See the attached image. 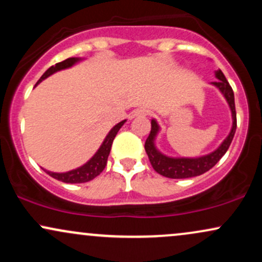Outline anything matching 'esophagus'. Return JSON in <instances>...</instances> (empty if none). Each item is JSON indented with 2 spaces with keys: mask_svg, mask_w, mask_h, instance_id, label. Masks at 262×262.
I'll return each instance as SVG.
<instances>
[{
  "mask_svg": "<svg viewBox=\"0 0 262 262\" xmlns=\"http://www.w3.org/2000/svg\"><path fill=\"white\" fill-rule=\"evenodd\" d=\"M148 114H150V111L146 110V108H139V110H137L134 112L135 117H145Z\"/></svg>",
  "mask_w": 262,
  "mask_h": 262,
  "instance_id": "34e87169",
  "label": "esophagus"
}]
</instances>
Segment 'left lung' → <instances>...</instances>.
<instances>
[{
  "instance_id": "8db88e82",
  "label": "left lung",
  "mask_w": 262,
  "mask_h": 262,
  "mask_svg": "<svg viewBox=\"0 0 262 262\" xmlns=\"http://www.w3.org/2000/svg\"><path fill=\"white\" fill-rule=\"evenodd\" d=\"M214 75L218 80L212 82V85L217 87L219 91L222 92L231 111L233 124H231L229 134L223 140V143L214 151L209 152V154L200 156V158H171V156L164 155L156 148L155 139L159 130H160V127H159L158 122L155 119H151V130H150L148 139L145 141V151L148 154L151 166L160 175L169 177V179H188V177L200 176L212 169L223 158L227 150L229 149L230 143L236 130V112L235 102H234V92L221 69L215 70Z\"/></svg>"
}]
</instances>
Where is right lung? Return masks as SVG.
Returning a JSON list of instances; mask_svg holds the SVG:
<instances>
[{
	"instance_id": "obj_1",
	"label": "right lung",
	"mask_w": 262,
	"mask_h": 262,
	"mask_svg": "<svg viewBox=\"0 0 262 262\" xmlns=\"http://www.w3.org/2000/svg\"><path fill=\"white\" fill-rule=\"evenodd\" d=\"M81 60H82L81 58H69L64 60V61L58 62V64H55L45 71L43 76H41L40 79L38 80V82L35 83V86L39 85V83H40L43 80L47 79V77H49L50 75H53L54 73H58L60 70H64V69L71 68V66H74L76 62L81 61ZM125 122H127V119L119 122L118 124H116L112 129H111L110 133L107 134L106 138H104L103 143L101 144L100 149H98L97 151H96V154L93 155L92 158L86 162V164H83L82 166L77 167V169L75 170L68 171V172H52V171H48V170H44V171L49 176L54 177L55 180H59V181L66 182V183H83V182L91 181V180L95 179V177L100 175L102 171H103L104 167H106L107 159H108V155H110L111 148H112V143L114 138H116L118 130L123 127V124H124Z\"/></svg>"
}]
</instances>
